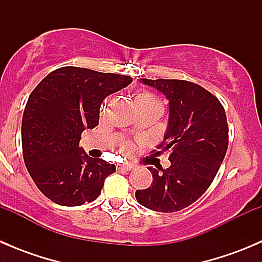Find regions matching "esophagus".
I'll return each mask as SVG.
<instances>
[{
  "mask_svg": "<svg viewBox=\"0 0 262 262\" xmlns=\"http://www.w3.org/2000/svg\"><path fill=\"white\" fill-rule=\"evenodd\" d=\"M134 166L130 165V163H118L116 165V170L118 171H130L133 170Z\"/></svg>",
  "mask_w": 262,
  "mask_h": 262,
  "instance_id": "1",
  "label": "esophagus"
}]
</instances>
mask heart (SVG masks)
Returning <instances> with one entry per match:
<instances>
[{
	"instance_id": "b5f03b06",
	"label": "heart",
	"mask_w": 262,
	"mask_h": 262,
	"mask_svg": "<svg viewBox=\"0 0 262 262\" xmlns=\"http://www.w3.org/2000/svg\"><path fill=\"white\" fill-rule=\"evenodd\" d=\"M136 104H150V105L155 104V105H160V106H162L160 100H158L155 95L150 94V92H142V94H139L138 96L136 97ZM125 148L126 149H129L130 146H129V144H125Z\"/></svg>"
}]
</instances>
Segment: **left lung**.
Listing matches in <instances>:
<instances>
[{
  "label": "left lung",
  "mask_w": 262,
  "mask_h": 262,
  "mask_svg": "<svg viewBox=\"0 0 262 262\" xmlns=\"http://www.w3.org/2000/svg\"><path fill=\"white\" fill-rule=\"evenodd\" d=\"M142 82L156 87L170 101L167 132L152 156L168 152L171 166L161 167L160 174L148 167L152 184L137 190L136 198L148 209L179 212L207 191L223 162L228 148L226 112L212 92L194 82L163 78H142Z\"/></svg>",
  "instance_id": "1"
}]
</instances>
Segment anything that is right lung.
I'll return each mask as SVG.
<instances>
[{
	"instance_id": "obj_1",
	"label": "right lung",
	"mask_w": 262,
	"mask_h": 262,
	"mask_svg": "<svg viewBox=\"0 0 262 262\" xmlns=\"http://www.w3.org/2000/svg\"><path fill=\"white\" fill-rule=\"evenodd\" d=\"M130 76L60 67L33 90L21 124L23 156L38 189L55 204L94 202L115 166L82 150L81 134L99 124L102 100L128 86Z\"/></svg>"
}]
</instances>
